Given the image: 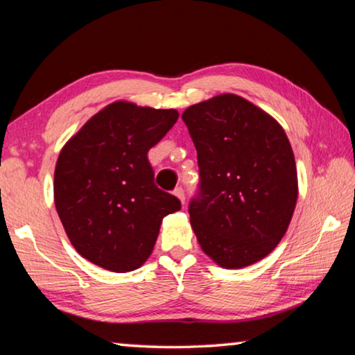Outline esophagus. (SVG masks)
I'll return each mask as SVG.
<instances>
[{
	"mask_svg": "<svg viewBox=\"0 0 355 355\" xmlns=\"http://www.w3.org/2000/svg\"><path fill=\"white\" fill-rule=\"evenodd\" d=\"M173 194H175V197L180 202L184 203V191H183V188H177L175 191H173Z\"/></svg>",
	"mask_w": 355,
	"mask_h": 355,
	"instance_id": "obj_1",
	"label": "esophagus"
}]
</instances>
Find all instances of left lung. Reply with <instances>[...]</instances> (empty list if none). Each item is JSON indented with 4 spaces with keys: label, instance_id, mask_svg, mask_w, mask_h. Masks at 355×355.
Instances as JSON below:
<instances>
[{
    "label": "left lung",
    "instance_id": "1",
    "mask_svg": "<svg viewBox=\"0 0 355 355\" xmlns=\"http://www.w3.org/2000/svg\"><path fill=\"white\" fill-rule=\"evenodd\" d=\"M183 122L197 150L200 192L189 203L202 250L241 269L277 248L297 202V171L285 130L235 94L189 106Z\"/></svg>",
    "mask_w": 355,
    "mask_h": 355
}]
</instances>
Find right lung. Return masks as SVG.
<instances>
[{
  "label": "right lung",
  "mask_w": 355,
  "mask_h": 355,
  "mask_svg": "<svg viewBox=\"0 0 355 355\" xmlns=\"http://www.w3.org/2000/svg\"><path fill=\"white\" fill-rule=\"evenodd\" d=\"M119 100L65 142L55 169V205L71 245L111 272H130L152 255L164 216L182 203L156 188L147 153L178 119Z\"/></svg>",
  "instance_id": "add662e5"
}]
</instances>
